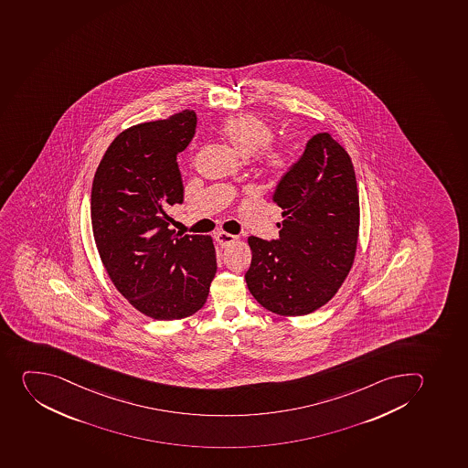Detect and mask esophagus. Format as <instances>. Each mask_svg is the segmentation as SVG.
I'll list each match as a JSON object with an SVG mask.
<instances>
[{
  "mask_svg": "<svg viewBox=\"0 0 468 468\" xmlns=\"http://www.w3.org/2000/svg\"><path fill=\"white\" fill-rule=\"evenodd\" d=\"M215 239L218 240V244L221 247H228V245L233 244L236 239H238V236L230 235V233L226 232H218L217 236H215Z\"/></svg>",
  "mask_w": 468,
  "mask_h": 468,
  "instance_id": "1",
  "label": "esophagus"
}]
</instances>
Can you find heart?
<instances>
[{"label":"heart","instance_id":"1","mask_svg":"<svg viewBox=\"0 0 468 468\" xmlns=\"http://www.w3.org/2000/svg\"><path fill=\"white\" fill-rule=\"evenodd\" d=\"M221 135L240 156L249 158L254 154L259 163L268 170H282L288 164V154L283 149L270 146L272 129L266 122L251 114L229 117L221 124Z\"/></svg>","mask_w":468,"mask_h":468}]
</instances>
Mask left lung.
Wrapping results in <instances>:
<instances>
[{
	"label": "left lung",
	"instance_id": "8db88e82",
	"mask_svg": "<svg viewBox=\"0 0 468 468\" xmlns=\"http://www.w3.org/2000/svg\"><path fill=\"white\" fill-rule=\"evenodd\" d=\"M279 238L250 236L245 282L261 307L280 316L309 314L335 295L356 258L360 202L349 154L316 133L275 188Z\"/></svg>",
	"mask_w": 468,
	"mask_h": 468
}]
</instances>
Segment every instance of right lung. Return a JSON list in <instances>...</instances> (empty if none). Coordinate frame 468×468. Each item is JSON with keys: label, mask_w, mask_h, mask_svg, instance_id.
<instances>
[{"label": "right lung", "mask_w": 468, "mask_h": 468, "mask_svg": "<svg viewBox=\"0 0 468 468\" xmlns=\"http://www.w3.org/2000/svg\"><path fill=\"white\" fill-rule=\"evenodd\" d=\"M193 110L119 133L91 186V228L117 291L158 321L202 309L217 272L210 236L170 230V209L184 202L177 154L196 133Z\"/></svg>", "instance_id": "right-lung-1"}]
</instances>
